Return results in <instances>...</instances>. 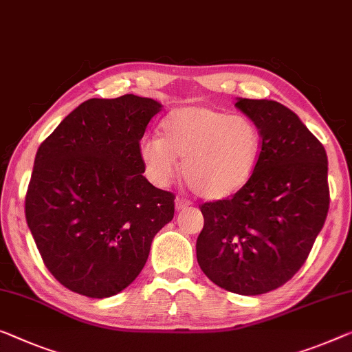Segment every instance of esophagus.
Masks as SVG:
<instances>
[{
    "instance_id": "34e87169",
    "label": "esophagus",
    "mask_w": 352,
    "mask_h": 352,
    "mask_svg": "<svg viewBox=\"0 0 352 352\" xmlns=\"http://www.w3.org/2000/svg\"><path fill=\"white\" fill-rule=\"evenodd\" d=\"M188 206H190V202L185 201V199L182 197L175 199V210H178V212H180V210H185Z\"/></svg>"
}]
</instances>
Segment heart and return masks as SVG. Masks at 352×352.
I'll use <instances>...</instances> for the list:
<instances>
[{
    "label": "heart",
    "instance_id": "1",
    "mask_svg": "<svg viewBox=\"0 0 352 352\" xmlns=\"http://www.w3.org/2000/svg\"><path fill=\"white\" fill-rule=\"evenodd\" d=\"M261 129L245 115L217 106L178 107L161 122V138L145 139L140 158L156 185L166 186L178 172L206 201H221L248 185L261 161Z\"/></svg>",
    "mask_w": 352,
    "mask_h": 352
}]
</instances>
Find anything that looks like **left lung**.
I'll return each mask as SVG.
<instances>
[{
  "label": "left lung",
  "instance_id": "8db88e82",
  "mask_svg": "<svg viewBox=\"0 0 352 352\" xmlns=\"http://www.w3.org/2000/svg\"><path fill=\"white\" fill-rule=\"evenodd\" d=\"M264 146L248 185L201 207L196 256L223 289L259 296L297 274L329 212L327 155L302 120L272 99L237 98Z\"/></svg>",
  "mask_w": 352,
  "mask_h": 352
}]
</instances>
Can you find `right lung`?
I'll use <instances>...</instances> for the list:
<instances>
[{
    "instance_id": "1",
    "label": "right lung",
    "mask_w": 352,
    "mask_h": 352,
    "mask_svg": "<svg viewBox=\"0 0 352 352\" xmlns=\"http://www.w3.org/2000/svg\"><path fill=\"white\" fill-rule=\"evenodd\" d=\"M161 109L135 94L88 99L38 148L26 223L45 267L72 292L106 298L126 289L174 218V194L146 180L140 158Z\"/></svg>"
}]
</instances>
